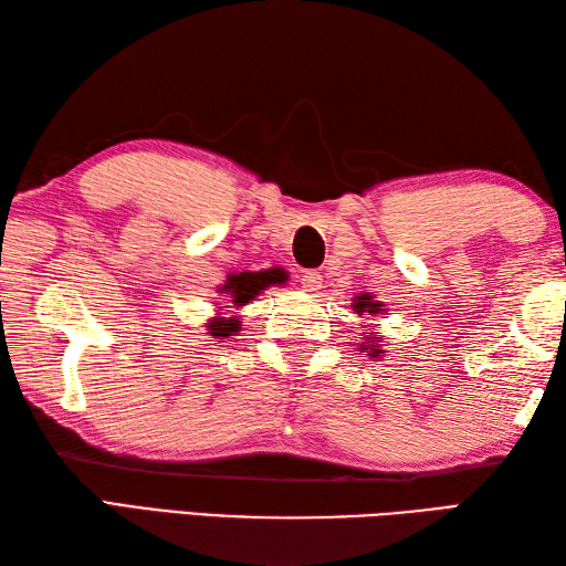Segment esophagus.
Returning a JSON list of instances; mask_svg holds the SVG:
<instances>
[{
	"label": "esophagus",
	"instance_id": "34e87169",
	"mask_svg": "<svg viewBox=\"0 0 566 566\" xmlns=\"http://www.w3.org/2000/svg\"><path fill=\"white\" fill-rule=\"evenodd\" d=\"M302 286H304V292H318L321 290V272L306 270L302 274Z\"/></svg>",
	"mask_w": 566,
	"mask_h": 566
}]
</instances>
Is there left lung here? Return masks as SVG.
<instances>
[{"instance_id": "left-lung-1", "label": "left lung", "mask_w": 566, "mask_h": 566, "mask_svg": "<svg viewBox=\"0 0 566 566\" xmlns=\"http://www.w3.org/2000/svg\"><path fill=\"white\" fill-rule=\"evenodd\" d=\"M355 311L359 316H365V314H369V316H375V314H381V304L379 302H371V296L369 294H359L357 298H355ZM369 340V338H367ZM371 343V340H369ZM379 343V340H377ZM359 350H369V355L371 357H379V347L377 345H359Z\"/></svg>"}]
</instances>
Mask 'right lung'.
Returning <instances> with one entry per match:
<instances>
[{
  "mask_svg": "<svg viewBox=\"0 0 566 566\" xmlns=\"http://www.w3.org/2000/svg\"><path fill=\"white\" fill-rule=\"evenodd\" d=\"M286 280L282 270H264V272H240V274H231L228 276V282L221 286V292L228 294V304L235 306H245L250 304L252 298H255L262 290H268L272 284H282ZM231 308V306H228ZM209 333L213 338H231L240 331V321L238 316H216L209 323Z\"/></svg>",
  "mask_w": 566,
  "mask_h": 566,
  "instance_id": "right-lung-1",
  "label": "right lung"
}]
</instances>
